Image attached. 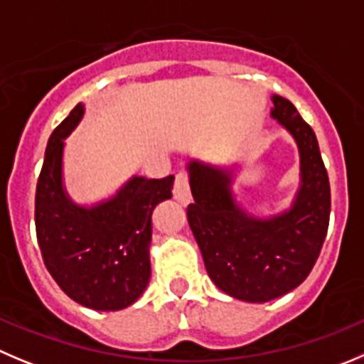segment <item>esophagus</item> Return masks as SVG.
<instances>
[{
  "label": "esophagus",
  "instance_id": "34e87169",
  "mask_svg": "<svg viewBox=\"0 0 364 364\" xmlns=\"http://www.w3.org/2000/svg\"><path fill=\"white\" fill-rule=\"evenodd\" d=\"M174 198H176V201H179L181 205H188V203L192 201V192H190L188 174H186L185 171H181V172H178V174H176Z\"/></svg>",
  "mask_w": 364,
  "mask_h": 364
}]
</instances>
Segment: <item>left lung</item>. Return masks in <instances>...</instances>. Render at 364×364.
Segmentation results:
<instances>
[{"label": "left lung", "instance_id": "1", "mask_svg": "<svg viewBox=\"0 0 364 364\" xmlns=\"http://www.w3.org/2000/svg\"><path fill=\"white\" fill-rule=\"evenodd\" d=\"M271 117L300 152V188L293 206L255 217L237 205L230 168L188 163L193 203L186 217L213 284L230 296L264 304L301 284L320 257L331 217V185L311 125L284 97H271Z\"/></svg>", "mask_w": 364, "mask_h": 364}]
</instances>
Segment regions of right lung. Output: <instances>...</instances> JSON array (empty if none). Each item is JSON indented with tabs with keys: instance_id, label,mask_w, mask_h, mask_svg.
Here are the masks:
<instances>
[{
	"instance_id": "obj_1",
	"label": "right lung",
	"mask_w": 364,
	"mask_h": 364,
	"mask_svg": "<svg viewBox=\"0 0 364 364\" xmlns=\"http://www.w3.org/2000/svg\"><path fill=\"white\" fill-rule=\"evenodd\" d=\"M77 104L50 136L36 190V232L44 266L60 289L84 307L120 311L151 278L156 205L172 198L174 176H132L113 198L93 206L71 201L63 185L64 140L82 120Z\"/></svg>"
}]
</instances>
